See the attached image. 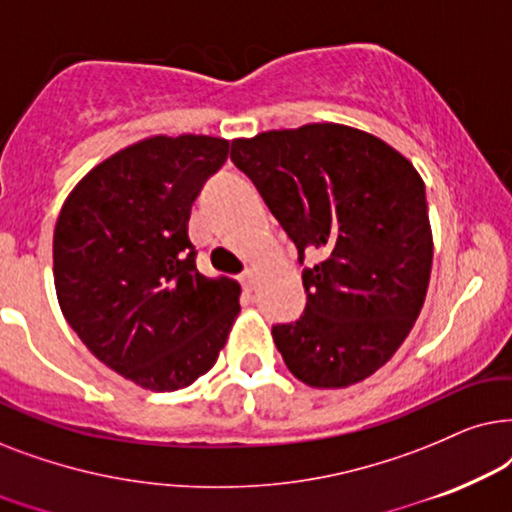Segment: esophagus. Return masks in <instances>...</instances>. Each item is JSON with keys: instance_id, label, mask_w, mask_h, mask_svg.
I'll use <instances>...</instances> for the list:
<instances>
[{"instance_id": "obj_1", "label": "esophagus", "mask_w": 512, "mask_h": 512, "mask_svg": "<svg viewBox=\"0 0 512 512\" xmlns=\"http://www.w3.org/2000/svg\"><path fill=\"white\" fill-rule=\"evenodd\" d=\"M241 283H243L245 290L255 288V283H257V269H245L243 276H241Z\"/></svg>"}]
</instances>
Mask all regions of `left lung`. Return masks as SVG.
Segmentation results:
<instances>
[{
  "mask_svg": "<svg viewBox=\"0 0 512 512\" xmlns=\"http://www.w3.org/2000/svg\"><path fill=\"white\" fill-rule=\"evenodd\" d=\"M271 215L320 260L304 267V313L271 330L299 381L358 384L386 365L424 306L433 264L426 187L384 140L339 124H306L231 142Z\"/></svg>",
  "mask_w": 512,
  "mask_h": 512,
  "instance_id": "1",
  "label": "left lung"
}]
</instances>
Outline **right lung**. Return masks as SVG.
<instances>
[{
  "instance_id": "right-lung-1",
  "label": "right lung",
  "mask_w": 512,
  "mask_h": 512,
  "mask_svg": "<svg viewBox=\"0 0 512 512\" xmlns=\"http://www.w3.org/2000/svg\"><path fill=\"white\" fill-rule=\"evenodd\" d=\"M227 154L222 138L154 135L98 163L58 215L65 320L100 363L149 391L206 374L241 311L238 283L199 274L187 236L192 203Z\"/></svg>"
}]
</instances>
